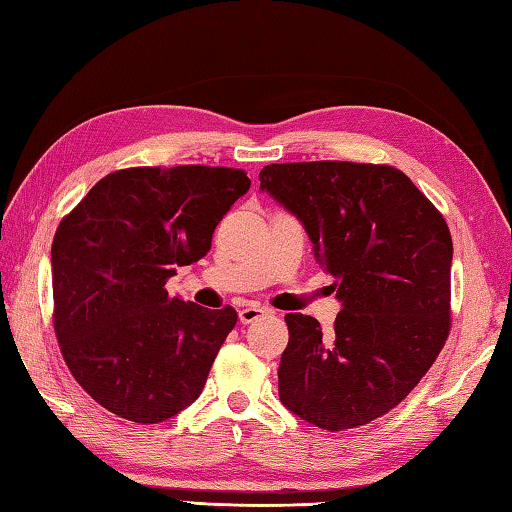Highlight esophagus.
Returning <instances> with one entry per match:
<instances>
[{
    "instance_id": "1",
    "label": "esophagus",
    "mask_w": 512,
    "mask_h": 512,
    "mask_svg": "<svg viewBox=\"0 0 512 512\" xmlns=\"http://www.w3.org/2000/svg\"><path fill=\"white\" fill-rule=\"evenodd\" d=\"M266 314H268L266 308L257 306V303H248V306H244L242 310H239V323H244V325L255 323L257 319L266 317Z\"/></svg>"
}]
</instances>
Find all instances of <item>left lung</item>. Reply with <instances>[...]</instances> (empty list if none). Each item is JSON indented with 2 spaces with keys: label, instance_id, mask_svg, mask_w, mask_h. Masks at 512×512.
I'll return each mask as SVG.
<instances>
[{
  "label": "left lung",
  "instance_id": "1",
  "mask_svg": "<svg viewBox=\"0 0 512 512\" xmlns=\"http://www.w3.org/2000/svg\"><path fill=\"white\" fill-rule=\"evenodd\" d=\"M259 189L306 228L341 301L332 332L308 314H286L279 400L325 431L380 418L420 383L447 341V222L405 173L387 165H268Z\"/></svg>",
  "mask_w": 512,
  "mask_h": 512
}]
</instances>
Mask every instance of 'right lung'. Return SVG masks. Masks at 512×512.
I'll return each mask as SVG.
<instances>
[{
	"label": "right lung",
	"mask_w": 512,
	"mask_h": 512,
	"mask_svg": "<svg viewBox=\"0 0 512 512\" xmlns=\"http://www.w3.org/2000/svg\"><path fill=\"white\" fill-rule=\"evenodd\" d=\"M250 180L242 169L134 167L105 176L52 242L54 332L72 376L116 416L169 420L202 394L237 312L171 297Z\"/></svg>",
	"instance_id": "add662e5"
}]
</instances>
